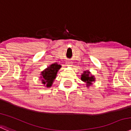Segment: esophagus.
Returning a JSON list of instances; mask_svg holds the SVG:
<instances>
[{
	"label": "esophagus",
	"mask_w": 131,
	"mask_h": 131,
	"mask_svg": "<svg viewBox=\"0 0 131 131\" xmlns=\"http://www.w3.org/2000/svg\"><path fill=\"white\" fill-rule=\"evenodd\" d=\"M70 62H68V63H67V65H68V66H70Z\"/></svg>",
	"instance_id": "esophagus-1"
}]
</instances>
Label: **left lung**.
<instances>
[{
	"mask_svg": "<svg viewBox=\"0 0 131 131\" xmlns=\"http://www.w3.org/2000/svg\"><path fill=\"white\" fill-rule=\"evenodd\" d=\"M81 80L83 82H86L88 83L87 86H89L91 84L92 82L94 81V78L93 76L90 74V73L89 71H84L81 76Z\"/></svg>",
	"mask_w": 131,
	"mask_h": 131,
	"instance_id": "obj_1",
	"label": "left lung"
}]
</instances>
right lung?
Returning <instances> with one entry per match:
<instances>
[{"label":"right lung","instance_id":"right-lung-1","mask_svg":"<svg viewBox=\"0 0 131 131\" xmlns=\"http://www.w3.org/2000/svg\"><path fill=\"white\" fill-rule=\"evenodd\" d=\"M61 68V66L56 63L51 64L47 69L42 72V82L43 84H46V87H51L52 85L53 82L54 81V78H56L57 73L58 69Z\"/></svg>","mask_w":131,"mask_h":131}]
</instances>
